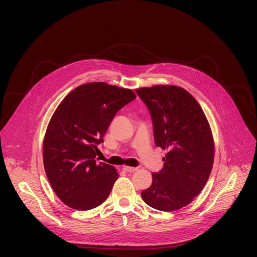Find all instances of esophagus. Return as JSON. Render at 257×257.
Returning <instances> with one entry per match:
<instances>
[{
    "mask_svg": "<svg viewBox=\"0 0 257 257\" xmlns=\"http://www.w3.org/2000/svg\"><path fill=\"white\" fill-rule=\"evenodd\" d=\"M138 170V168H133V167H123V171L124 172H136Z\"/></svg>",
    "mask_w": 257,
    "mask_h": 257,
    "instance_id": "1",
    "label": "esophagus"
}]
</instances>
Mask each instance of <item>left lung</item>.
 I'll return each instance as SVG.
<instances>
[{
	"mask_svg": "<svg viewBox=\"0 0 257 257\" xmlns=\"http://www.w3.org/2000/svg\"><path fill=\"white\" fill-rule=\"evenodd\" d=\"M150 110L154 141L168 153L164 168L142 192L146 203L161 211L188 205L203 190L210 175L214 143L204 111L192 94L175 85L137 89Z\"/></svg>",
	"mask_w": 257,
	"mask_h": 257,
	"instance_id": "left-lung-1",
	"label": "left lung"
}]
</instances>
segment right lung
Listing matches in <instances>:
<instances>
[{
	"label": "right lung",
	"instance_id": "right-lung-1",
	"mask_svg": "<svg viewBox=\"0 0 257 257\" xmlns=\"http://www.w3.org/2000/svg\"><path fill=\"white\" fill-rule=\"evenodd\" d=\"M136 98L131 89L91 82L73 89L56 108L45 134L43 159L53 191L65 205L88 210L109 196L118 174L97 163L98 145L115 113Z\"/></svg>",
	"mask_w": 257,
	"mask_h": 257
}]
</instances>
